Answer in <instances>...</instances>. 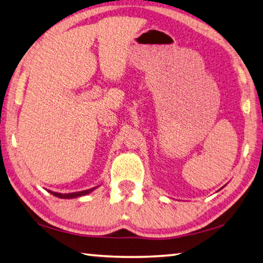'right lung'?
<instances>
[{
    "label": "right lung",
    "mask_w": 263,
    "mask_h": 263,
    "mask_svg": "<svg viewBox=\"0 0 263 263\" xmlns=\"http://www.w3.org/2000/svg\"><path fill=\"white\" fill-rule=\"evenodd\" d=\"M99 186L91 188V190H86V191H82V192H76V193H69V194H62V193H57V192H52V191H48L50 194H53L54 196L60 197V199H75V197H80L83 195H87L90 194V193L93 192L96 188H98Z\"/></svg>",
    "instance_id": "1"
}]
</instances>
